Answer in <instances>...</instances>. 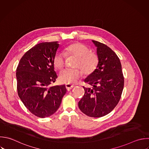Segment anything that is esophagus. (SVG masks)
Masks as SVG:
<instances>
[{
    "label": "esophagus",
    "instance_id": "esophagus-1",
    "mask_svg": "<svg viewBox=\"0 0 149 149\" xmlns=\"http://www.w3.org/2000/svg\"><path fill=\"white\" fill-rule=\"evenodd\" d=\"M65 86H66V89H67L68 91H69V90H70L74 87V85L70 84H66L65 85Z\"/></svg>",
    "mask_w": 149,
    "mask_h": 149
}]
</instances>
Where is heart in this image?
<instances>
[{
	"instance_id": "1",
	"label": "heart",
	"mask_w": 149,
	"mask_h": 149,
	"mask_svg": "<svg viewBox=\"0 0 149 149\" xmlns=\"http://www.w3.org/2000/svg\"><path fill=\"white\" fill-rule=\"evenodd\" d=\"M66 56L76 58L73 69H65L60 72L59 79L65 84H74L82 76V72L85 74L92 73L97 68L99 59L98 55L90 51V48L81 43H74L67 46L65 53L58 51L54 57V66L58 69H62L65 65Z\"/></svg>"
}]
</instances>
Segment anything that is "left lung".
<instances>
[{
  "instance_id": "left-lung-1",
  "label": "left lung",
  "mask_w": 149,
  "mask_h": 149,
  "mask_svg": "<svg viewBox=\"0 0 149 149\" xmlns=\"http://www.w3.org/2000/svg\"><path fill=\"white\" fill-rule=\"evenodd\" d=\"M97 47L99 62L95 70L84 82V94L79 102L81 111L90 117L100 118L111 112L119 102L124 86L120 60L107 45L92 41Z\"/></svg>"
}]
</instances>
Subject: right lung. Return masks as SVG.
Returning <instances> with one entry per match:
<instances>
[{"label": "right lung", "instance_id": "obj_1", "mask_svg": "<svg viewBox=\"0 0 149 149\" xmlns=\"http://www.w3.org/2000/svg\"><path fill=\"white\" fill-rule=\"evenodd\" d=\"M59 45L55 41L35 45L23 56L16 69L18 95L25 107L40 118L54 114L66 92L65 85L49 87L58 77L53 60Z\"/></svg>", "mask_w": 149, "mask_h": 149}]
</instances>
